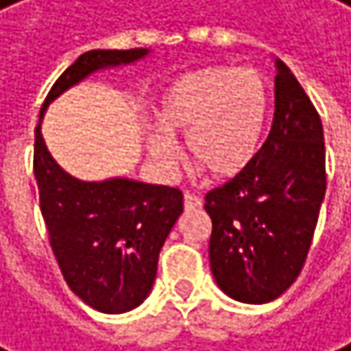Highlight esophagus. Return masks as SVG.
Segmentation results:
<instances>
[{
	"label": "esophagus",
	"instance_id": "esophagus-1",
	"mask_svg": "<svg viewBox=\"0 0 351 351\" xmlns=\"http://www.w3.org/2000/svg\"><path fill=\"white\" fill-rule=\"evenodd\" d=\"M201 207H203V201L195 195H190V192H186L184 195V209L192 211V209H201Z\"/></svg>",
	"mask_w": 351,
	"mask_h": 351
}]
</instances>
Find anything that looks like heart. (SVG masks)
I'll list each match as a JSON object with an SVG mask.
<instances>
[{
    "label": "heart",
    "mask_w": 351,
    "mask_h": 351,
    "mask_svg": "<svg viewBox=\"0 0 351 351\" xmlns=\"http://www.w3.org/2000/svg\"><path fill=\"white\" fill-rule=\"evenodd\" d=\"M270 92L264 75L239 66H205L178 77L159 106L167 134L186 136V156L215 180L247 171L268 123ZM148 152L163 165L176 146L163 132L148 134Z\"/></svg>",
    "instance_id": "1"
}]
</instances>
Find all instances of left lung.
Instances as JSON below:
<instances>
[{
    "mask_svg": "<svg viewBox=\"0 0 351 351\" xmlns=\"http://www.w3.org/2000/svg\"><path fill=\"white\" fill-rule=\"evenodd\" d=\"M324 190L322 121L291 69L276 60L266 142L247 171L205 197L217 287L243 304L280 297L306 264Z\"/></svg>",
    "mask_w": 351,
    "mask_h": 351,
    "instance_id": "obj_1",
    "label": "left lung"
}]
</instances>
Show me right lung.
I'll return each mask as SVG.
<instances>
[{"label": "right lung", "instance_id": "obj_1", "mask_svg": "<svg viewBox=\"0 0 351 351\" xmlns=\"http://www.w3.org/2000/svg\"><path fill=\"white\" fill-rule=\"evenodd\" d=\"M150 49H92L81 54L49 90L35 128V180L49 245L62 276L83 304L104 314L138 308L152 289L159 253L184 211L178 188L130 178L83 182L49 154L41 117L69 87L96 71L132 64Z\"/></svg>", "mask_w": 351, "mask_h": 351}]
</instances>
